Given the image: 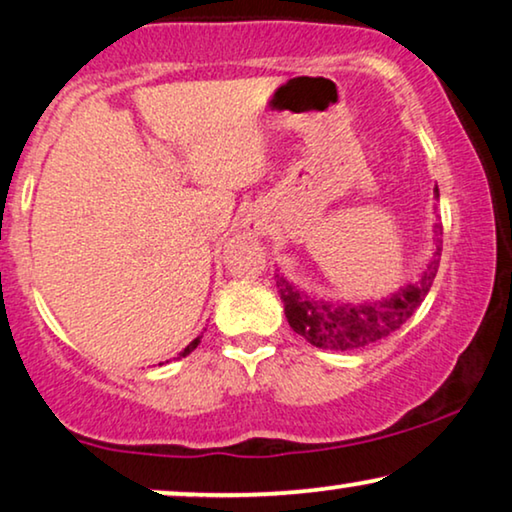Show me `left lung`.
<instances>
[{"label":"left lung","mask_w":512,"mask_h":512,"mask_svg":"<svg viewBox=\"0 0 512 512\" xmlns=\"http://www.w3.org/2000/svg\"><path fill=\"white\" fill-rule=\"evenodd\" d=\"M433 198H440L438 186L433 188ZM433 254L415 282H408L401 289L382 300H366V303H333L319 296H312L293 284L282 272H275L279 296L284 303V314L289 326L298 335L319 349H333V352H349L375 345L398 331L422 300L429 293L433 279H436L440 251H443V226H433Z\"/></svg>","instance_id":"1"}]
</instances>
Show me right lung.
<instances>
[{
    "label": "right lung",
    "mask_w": 512,
    "mask_h": 512,
    "mask_svg": "<svg viewBox=\"0 0 512 512\" xmlns=\"http://www.w3.org/2000/svg\"><path fill=\"white\" fill-rule=\"evenodd\" d=\"M198 345H200V338H195V340L191 342V345H188V347L184 349V352H179V359H181V356H188V354H191V352H193V349H195V347H198Z\"/></svg>",
    "instance_id": "add662e5"
}]
</instances>
